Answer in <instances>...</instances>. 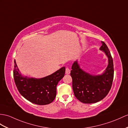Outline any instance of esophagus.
I'll return each mask as SVG.
<instances>
[{"label":"esophagus","mask_w":128,"mask_h":128,"mask_svg":"<svg viewBox=\"0 0 128 128\" xmlns=\"http://www.w3.org/2000/svg\"><path fill=\"white\" fill-rule=\"evenodd\" d=\"M70 70L69 67H66V74H70Z\"/></svg>","instance_id":"obj_1"}]
</instances>
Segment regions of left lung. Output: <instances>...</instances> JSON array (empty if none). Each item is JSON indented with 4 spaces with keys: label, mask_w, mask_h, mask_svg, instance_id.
Returning <instances> with one entry per match:
<instances>
[{
    "label": "left lung",
    "mask_w": 128,
    "mask_h": 128,
    "mask_svg": "<svg viewBox=\"0 0 128 128\" xmlns=\"http://www.w3.org/2000/svg\"><path fill=\"white\" fill-rule=\"evenodd\" d=\"M100 50L108 58V65L101 75L92 76L80 68L76 61L74 62L70 76L74 95L78 100L85 104L95 103L104 99L108 93L112 84L114 68L112 58L108 46L102 41Z\"/></svg>",
    "instance_id": "obj_1"
}]
</instances>
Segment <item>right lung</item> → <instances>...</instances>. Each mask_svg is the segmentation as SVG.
I'll use <instances>...</instances> for the list:
<instances>
[{"mask_svg": "<svg viewBox=\"0 0 128 128\" xmlns=\"http://www.w3.org/2000/svg\"><path fill=\"white\" fill-rule=\"evenodd\" d=\"M14 78L18 91L28 100L40 105L49 104L56 95V86L65 74L63 67L51 75L40 79L28 78L21 75L14 61Z\"/></svg>", "mask_w": 128, "mask_h": 128, "instance_id": "right-lung-1", "label": "right lung"}]
</instances>
